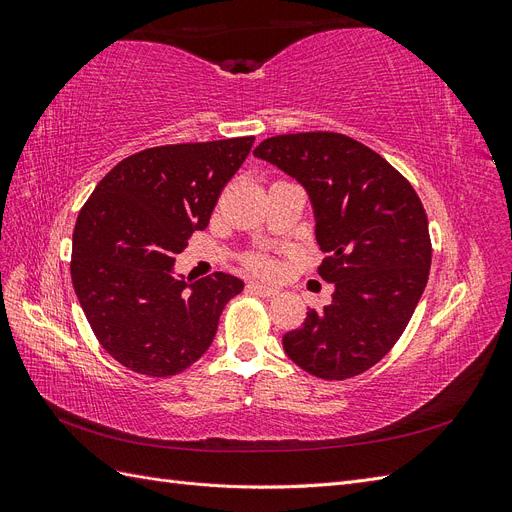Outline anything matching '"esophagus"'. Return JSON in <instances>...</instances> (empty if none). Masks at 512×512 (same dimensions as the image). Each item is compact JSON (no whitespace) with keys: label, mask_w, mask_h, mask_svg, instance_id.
Wrapping results in <instances>:
<instances>
[{"label":"esophagus","mask_w":512,"mask_h":512,"mask_svg":"<svg viewBox=\"0 0 512 512\" xmlns=\"http://www.w3.org/2000/svg\"><path fill=\"white\" fill-rule=\"evenodd\" d=\"M247 290L254 292V294H260V297H267V299L277 297V294H280V290H277V288H271V286H265V284H256V282L247 284Z\"/></svg>","instance_id":"34e87169"}]
</instances>
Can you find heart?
Instances as JSON below:
<instances>
[{
  "label": "heart",
  "instance_id": "heart-1",
  "mask_svg": "<svg viewBox=\"0 0 512 512\" xmlns=\"http://www.w3.org/2000/svg\"><path fill=\"white\" fill-rule=\"evenodd\" d=\"M243 262L247 269L254 273H260V275H273L277 271V262L267 254H250L243 258Z\"/></svg>",
  "mask_w": 512,
  "mask_h": 512
}]
</instances>
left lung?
Segmentation results:
<instances>
[{
    "label": "left lung",
    "mask_w": 512,
    "mask_h": 512,
    "mask_svg": "<svg viewBox=\"0 0 512 512\" xmlns=\"http://www.w3.org/2000/svg\"><path fill=\"white\" fill-rule=\"evenodd\" d=\"M254 156L282 168L309 194L318 267L333 301L309 309L284 335L286 354L307 374L346 380L374 367L406 331L427 286V213L410 181L380 153L337 132L280 134Z\"/></svg>",
    "instance_id": "obj_1"
}]
</instances>
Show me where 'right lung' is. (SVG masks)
<instances>
[{"label": "right lung", "instance_id": "obj_1", "mask_svg": "<svg viewBox=\"0 0 512 512\" xmlns=\"http://www.w3.org/2000/svg\"><path fill=\"white\" fill-rule=\"evenodd\" d=\"M252 145L254 136H239L143 149L87 198L72 235V284L91 331L123 367L168 378L211 346L243 282L228 273L185 282L173 265Z\"/></svg>", "mask_w": 512, "mask_h": 512}]
</instances>
